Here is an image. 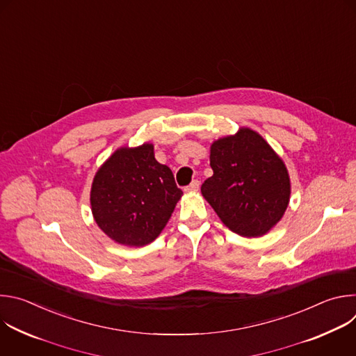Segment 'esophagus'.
<instances>
[{
  "mask_svg": "<svg viewBox=\"0 0 356 356\" xmlns=\"http://www.w3.org/2000/svg\"><path fill=\"white\" fill-rule=\"evenodd\" d=\"M200 188V183L197 181V180H194V181H191L186 188H184V191H187V193H193V191H197Z\"/></svg>",
  "mask_w": 356,
  "mask_h": 356,
  "instance_id": "1",
  "label": "esophagus"
}]
</instances>
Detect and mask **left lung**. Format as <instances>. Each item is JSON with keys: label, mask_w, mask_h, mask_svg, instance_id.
<instances>
[{"label": "left lung", "mask_w": 356, "mask_h": 356, "mask_svg": "<svg viewBox=\"0 0 356 356\" xmlns=\"http://www.w3.org/2000/svg\"><path fill=\"white\" fill-rule=\"evenodd\" d=\"M213 176L201 194L232 232L258 238L284 216L290 201V176L283 159L261 134L239 128L211 143Z\"/></svg>", "instance_id": "8db88e82"}]
</instances>
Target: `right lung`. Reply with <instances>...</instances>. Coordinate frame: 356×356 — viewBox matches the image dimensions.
I'll use <instances>...</instances> for the list:
<instances>
[{"instance_id":"obj_1","label":"right lung","mask_w":356,"mask_h":356,"mask_svg":"<svg viewBox=\"0 0 356 356\" xmlns=\"http://www.w3.org/2000/svg\"><path fill=\"white\" fill-rule=\"evenodd\" d=\"M183 191L172 170L155 159L154 145L121 146L103 163L91 184L94 221L125 246H145L166 227Z\"/></svg>"}]
</instances>
